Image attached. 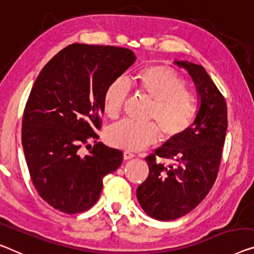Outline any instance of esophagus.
Segmentation results:
<instances>
[{"mask_svg": "<svg viewBox=\"0 0 254 254\" xmlns=\"http://www.w3.org/2000/svg\"><path fill=\"white\" fill-rule=\"evenodd\" d=\"M132 158H135V154L134 153H131V152H129V151L124 152V159L125 160H130Z\"/></svg>", "mask_w": 254, "mask_h": 254, "instance_id": "obj_1", "label": "esophagus"}]
</instances>
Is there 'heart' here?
I'll return each mask as SVG.
<instances>
[{
    "label": "heart",
    "mask_w": 254,
    "mask_h": 254,
    "mask_svg": "<svg viewBox=\"0 0 254 254\" xmlns=\"http://www.w3.org/2000/svg\"><path fill=\"white\" fill-rule=\"evenodd\" d=\"M140 95L153 102L150 122L139 125L124 120L108 130L111 145L129 151H140L163 139L176 140L190 130L197 114L196 97L186 88V83L176 70L168 65L154 64L143 68L132 80ZM129 87L126 81L117 78L105 88L103 110L115 119L123 110Z\"/></svg>",
    "instance_id": "1"
}]
</instances>
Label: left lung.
Returning a JSON list of instances; mask_svg holds the SVG:
<instances>
[{"label": "left lung", "instance_id": "left-lung-1", "mask_svg": "<svg viewBox=\"0 0 254 254\" xmlns=\"http://www.w3.org/2000/svg\"><path fill=\"white\" fill-rule=\"evenodd\" d=\"M193 78L201 100L190 130L176 140H168L146 157L149 176L137 187L142 209L157 220L185 216L203 200L216 182L227 130L225 97L202 65L175 61ZM170 159V165L157 161Z\"/></svg>", "mask_w": 254, "mask_h": 254}]
</instances>
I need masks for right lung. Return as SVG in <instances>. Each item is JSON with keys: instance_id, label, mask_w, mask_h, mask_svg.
I'll return each instance as SVG.
<instances>
[{"instance_id": "right-lung-1", "label": "right lung", "mask_w": 254, "mask_h": 254, "mask_svg": "<svg viewBox=\"0 0 254 254\" xmlns=\"http://www.w3.org/2000/svg\"><path fill=\"white\" fill-rule=\"evenodd\" d=\"M135 60L129 49L76 43L56 54L35 80L23 110L22 147L34 187L54 209L86 211L99 200L103 178L122 165L123 152L97 142L96 130L105 88Z\"/></svg>"}]
</instances>
